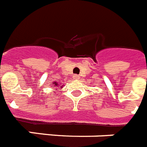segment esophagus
Masks as SVG:
<instances>
[{"instance_id": "esophagus-1", "label": "esophagus", "mask_w": 147, "mask_h": 147, "mask_svg": "<svg viewBox=\"0 0 147 147\" xmlns=\"http://www.w3.org/2000/svg\"><path fill=\"white\" fill-rule=\"evenodd\" d=\"M73 78H74V80H79L80 79V77L78 76V75L75 74L74 75V77H73Z\"/></svg>"}]
</instances>
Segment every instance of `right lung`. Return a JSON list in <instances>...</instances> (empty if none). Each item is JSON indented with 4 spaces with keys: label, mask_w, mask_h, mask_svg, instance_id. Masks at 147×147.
<instances>
[{
    "label": "right lung",
    "mask_w": 147,
    "mask_h": 147,
    "mask_svg": "<svg viewBox=\"0 0 147 147\" xmlns=\"http://www.w3.org/2000/svg\"><path fill=\"white\" fill-rule=\"evenodd\" d=\"M54 84H55V86H58V85H59V84H57V83H56V82H54Z\"/></svg>",
    "instance_id": "right-lung-1"
}]
</instances>
